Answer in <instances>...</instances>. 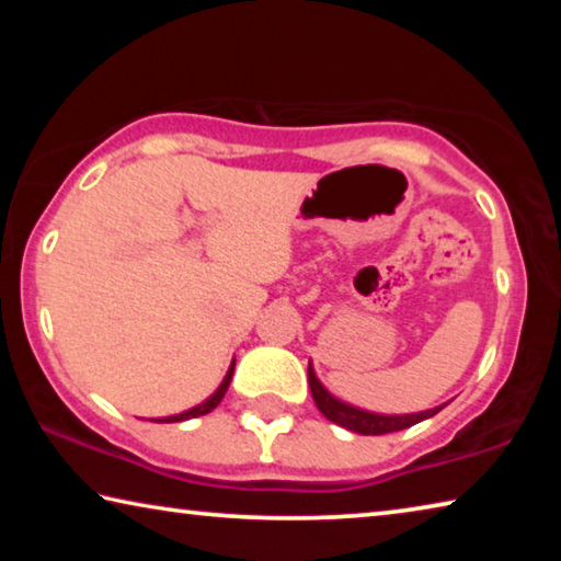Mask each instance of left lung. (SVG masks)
I'll use <instances>...</instances> for the list:
<instances>
[{"instance_id": "obj_1", "label": "left lung", "mask_w": 561, "mask_h": 561, "mask_svg": "<svg viewBox=\"0 0 561 561\" xmlns=\"http://www.w3.org/2000/svg\"><path fill=\"white\" fill-rule=\"evenodd\" d=\"M309 388L311 396H314V403L321 413H324L331 423L341 425V428L354 431L360 435H386L396 431H405L411 425L425 421V417H433L435 413L443 411V405L431 408V411L421 413H408V415H383V413H371L364 411V408H356L351 403L339 401L336 396H331L314 374V368L309 364Z\"/></svg>"}]
</instances>
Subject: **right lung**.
<instances>
[{
  "instance_id": "add662e5",
  "label": "right lung",
  "mask_w": 561,
  "mask_h": 561,
  "mask_svg": "<svg viewBox=\"0 0 561 561\" xmlns=\"http://www.w3.org/2000/svg\"><path fill=\"white\" fill-rule=\"evenodd\" d=\"M232 371H234V358H232L230 368H227V374L222 378L220 388H217V391L210 398H207V401H203L201 405H195V408H190V411H183V413H178V415H168V417H153V421H158V423H180V421H190V417H197V415H205V413L215 411L217 403H220L222 396L227 393V386H230V381H232Z\"/></svg>"
}]
</instances>
